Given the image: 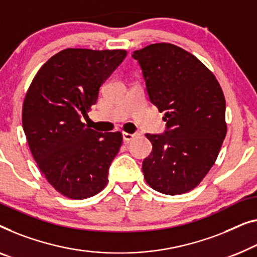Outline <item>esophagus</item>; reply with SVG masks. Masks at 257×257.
Instances as JSON below:
<instances>
[{"instance_id":"34e87169","label":"esophagus","mask_w":257,"mask_h":257,"mask_svg":"<svg viewBox=\"0 0 257 257\" xmlns=\"http://www.w3.org/2000/svg\"><path fill=\"white\" fill-rule=\"evenodd\" d=\"M136 135H132V133H127V132H124L122 133V139H124L125 143H128V141H131L133 138H135Z\"/></svg>"}]
</instances>
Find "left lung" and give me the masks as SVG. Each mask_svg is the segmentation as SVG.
<instances>
[{
    "label": "left lung",
    "mask_w": 257,
    "mask_h": 257,
    "mask_svg": "<svg viewBox=\"0 0 257 257\" xmlns=\"http://www.w3.org/2000/svg\"><path fill=\"white\" fill-rule=\"evenodd\" d=\"M132 57L167 121L165 135H146L153 150L143 162L144 178L165 195L190 191L214 165L227 132L222 89L199 59L173 44H152Z\"/></svg>",
    "instance_id": "left-lung-1"
}]
</instances>
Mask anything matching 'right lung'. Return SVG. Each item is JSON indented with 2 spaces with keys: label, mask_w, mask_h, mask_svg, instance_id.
<instances>
[{
  "label": "right lung",
  "mask_w": 257,
  "mask_h": 257,
  "mask_svg": "<svg viewBox=\"0 0 257 257\" xmlns=\"http://www.w3.org/2000/svg\"><path fill=\"white\" fill-rule=\"evenodd\" d=\"M126 54L66 48L42 66L25 95L22 122L30 151L48 183L67 198H89L109 182L121 133H98L81 117H87L99 88Z\"/></svg>",
  "instance_id": "add662e5"
}]
</instances>
